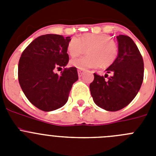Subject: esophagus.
Returning <instances> with one entry per match:
<instances>
[{
    "instance_id": "34e87169",
    "label": "esophagus",
    "mask_w": 156,
    "mask_h": 156,
    "mask_svg": "<svg viewBox=\"0 0 156 156\" xmlns=\"http://www.w3.org/2000/svg\"><path fill=\"white\" fill-rule=\"evenodd\" d=\"M77 72H78V75H79V76H81L84 71H83V70H82V69H78V70H77Z\"/></svg>"
}]
</instances>
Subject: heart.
I'll list each match as a JSON object with an SVG mask.
<instances>
[{
    "label": "heart",
    "mask_w": 156,
    "mask_h": 156,
    "mask_svg": "<svg viewBox=\"0 0 156 156\" xmlns=\"http://www.w3.org/2000/svg\"><path fill=\"white\" fill-rule=\"evenodd\" d=\"M87 48L88 55L74 58L70 64L80 69L85 70L111 66L116 60L119 48L112 37L105 34H84L73 37L67 45V52L72 57L79 55Z\"/></svg>",
    "instance_id": "b5f03b06"
}]
</instances>
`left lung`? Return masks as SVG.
<instances>
[{"mask_svg": "<svg viewBox=\"0 0 156 156\" xmlns=\"http://www.w3.org/2000/svg\"><path fill=\"white\" fill-rule=\"evenodd\" d=\"M119 54L106 71L112 76L105 80L94 73L90 90L94 103L110 112L120 110L131 102L138 93L144 79V62L137 45L128 36L119 35Z\"/></svg>", "mask_w": 156, "mask_h": 156, "instance_id": "8db88e82", "label": "left lung"}]
</instances>
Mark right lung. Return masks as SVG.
<instances>
[{
  "label": "right lung",
  "mask_w": 156,
  "mask_h": 156,
  "mask_svg": "<svg viewBox=\"0 0 156 156\" xmlns=\"http://www.w3.org/2000/svg\"><path fill=\"white\" fill-rule=\"evenodd\" d=\"M70 37L46 34L36 38L23 51L19 62L18 76L23 93L39 109L50 112L67 102L73 84L78 80L76 67L69 62L67 45ZM63 67L58 75L54 69Z\"/></svg>",
  "instance_id": "right-lung-1"
}]
</instances>
